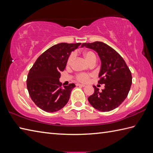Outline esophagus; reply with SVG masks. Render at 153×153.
Returning a JSON list of instances; mask_svg holds the SVG:
<instances>
[{
	"label": "esophagus",
	"mask_w": 153,
	"mask_h": 153,
	"mask_svg": "<svg viewBox=\"0 0 153 153\" xmlns=\"http://www.w3.org/2000/svg\"><path fill=\"white\" fill-rule=\"evenodd\" d=\"M76 85H77V86H79V87H85V85H84V84H80V83H77V84H76Z\"/></svg>",
	"instance_id": "1"
}]
</instances>
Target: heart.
Here are the masks:
<instances>
[{
  "label": "heart",
  "mask_w": 153,
  "mask_h": 153,
  "mask_svg": "<svg viewBox=\"0 0 153 153\" xmlns=\"http://www.w3.org/2000/svg\"><path fill=\"white\" fill-rule=\"evenodd\" d=\"M83 54H84V56H85V58H86V60L88 61L89 63H91V62H93L94 60H97V57L95 56V54H94L93 52H91V51L85 52ZM74 56H75L74 53H72L70 55V56H69V58H68V61H67L68 65H70V64H71V62H72ZM90 76L91 75L89 74L79 73V74H77L76 75V78L77 81H79V82H85L89 79Z\"/></svg>",
  "instance_id": "obj_1"
}]
</instances>
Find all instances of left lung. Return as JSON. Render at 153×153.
<instances>
[{
  "label": "left lung",
  "instance_id": "obj_1",
  "mask_svg": "<svg viewBox=\"0 0 153 153\" xmlns=\"http://www.w3.org/2000/svg\"><path fill=\"white\" fill-rule=\"evenodd\" d=\"M91 48L98 53L101 60L99 74V84H105V89L94 85L95 91L88 100L95 109L108 112L118 107L128 95L132 83L130 70L123 58L108 45L100 41L83 43L82 47Z\"/></svg>",
  "mask_w": 153,
  "mask_h": 153
}]
</instances>
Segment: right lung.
I'll use <instances>...</instances> for the list:
<instances>
[{"label": "right lung", "instance_id": "add662e5", "mask_svg": "<svg viewBox=\"0 0 153 153\" xmlns=\"http://www.w3.org/2000/svg\"><path fill=\"white\" fill-rule=\"evenodd\" d=\"M81 45L61 43L41 54L29 71L27 88L31 99L39 108L47 112L62 109L69 100L76 85L70 83L62 87L60 72L63 71L71 51Z\"/></svg>", "mask_w": 153, "mask_h": 153}]
</instances>
